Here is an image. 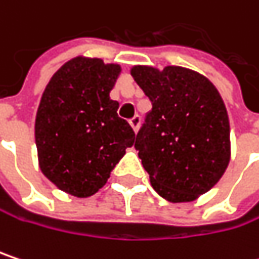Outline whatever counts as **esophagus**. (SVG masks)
Returning a JSON list of instances; mask_svg holds the SVG:
<instances>
[{
  "label": "esophagus",
  "mask_w": 259,
  "mask_h": 259,
  "mask_svg": "<svg viewBox=\"0 0 259 259\" xmlns=\"http://www.w3.org/2000/svg\"><path fill=\"white\" fill-rule=\"evenodd\" d=\"M130 127L133 129V132L136 133L138 132V129H139V124H141V117L139 115H136V117H133L132 120L129 121Z\"/></svg>",
  "instance_id": "esophagus-1"
}]
</instances>
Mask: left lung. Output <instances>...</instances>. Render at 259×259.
Returning a JSON list of instances; mask_svg holds the SVG:
<instances>
[{
	"instance_id": "8db88e82",
	"label": "left lung",
	"mask_w": 259,
	"mask_h": 259,
	"mask_svg": "<svg viewBox=\"0 0 259 259\" xmlns=\"http://www.w3.org/2000/svg\"><path fill=\"white\" fill-rule=\"evenodd\" d=\"M130 74L153 104L135 142L153 188L170 203L194 201L217 185L231 157L218 89L182 66L135 65Z\"/></svg>"
}]
</instances>
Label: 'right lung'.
<instances>
[{
	"instance_id": "1",
	"label": "right lung",
	"mask_w": 259,
	"mask_h": 259,
	"mask_svg": "<svg viewBox=\"0 0 259 259\" xmlns=\"http://www.w3.org/2000/svg\"><path fill=\"white\" fill-rule=\"evenodd\" d=\"M121 72L117 63L77 56L46 85L35 117L38 166L59 190L85 199L106 184L135 144L109 93Z\"/></svg>"
}]
</instances>
